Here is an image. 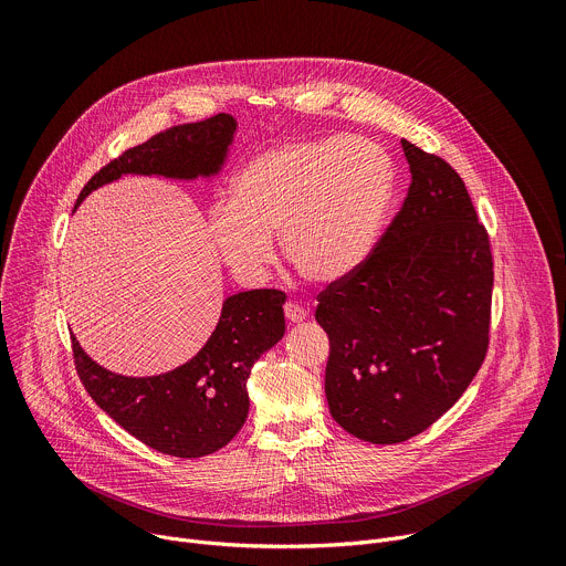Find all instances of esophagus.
<instances>
[{
    "label": "esophagus",
    "mask_w": 566,
    "mask_h": 566,
    "mask_svg": "<svg viewBox=\"0 0 566 566\" xmlns=\"http://www.w3.org/2000/svg\"><path fill=\"white\" fill-rule=\"evenodd\" d=\"M284 315L289 322H302L306 317V308L295 304V302H286L284 304Z\"/></svg>",
    "instance_id": "34e87169"
}]
</instances>
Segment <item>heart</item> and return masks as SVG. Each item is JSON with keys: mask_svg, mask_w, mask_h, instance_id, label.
<instances>
[{"mask_svg": "<svg viewBox=\"0 0 566 566\" xmlns=\"http://www.w3.org/2000/svg\"><path fill=\"white\" fill-rule=\"evenodd\" d=\"M391 199L385 151L360 136L295 138L255 154L232 181L230 201L208 214V234L241 282H260L273 237L313 284L354 273L374 247Z\"/></svg>", "mask_w": 566, "mask_h": 566, "instance_id": "1", "label": "heart"}]
</instances>
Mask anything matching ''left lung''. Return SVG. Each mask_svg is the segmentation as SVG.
<instances>
[{
    "label": "left lung",
    "mask_w": 566,
    "mask_h": 566,
    "mask_svg": "<svg viewBox=\"0 0 566 566\" xmlns=\"http://www.w3.org/2000/svg\"><path fill=\"white\" fill-rule=\"evenodd\" d=\"M412 184L363 264L317 295L325 391L349 434L380 446L428 430L489 352L493 253L457 170L402 138Z\"/></svg>",
    "instance_id": "obj_1"
}]
</instances>
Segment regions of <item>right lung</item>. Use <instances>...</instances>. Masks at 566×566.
Wrapping results in <instances>:
<instances>
[{
    "instance_id": "add662e5",
    "label": "right lung",
    "mask_w": 566,
    "mask_h": 566,
    "mask_svg": "<svg viewBox=\"0 0 566 566\" xmlns=\"http://www.w3.org/2000/svg\"><path fill=\"white\" fill-rule=\"evenodd\" d=\"M234 129L230 114H217L158 132L101 168L75 206L123 175L212 177L223 166ZM284 300L277 289L230 295L201 352L168 374L147 378L107 371L71 336L75 371L96 406L140 443L181 459L212 454L230 443L249 417L247 380L262 354L284 336Z\"/></svg>"
}]
</instances>
